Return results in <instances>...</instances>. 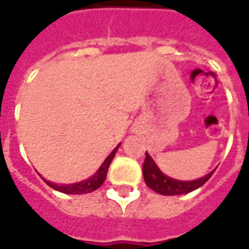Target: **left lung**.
I'll use <instances>...</instances> for the list:
<instances>
[{"label": "left lung", "mask_w": 249, "mask_h": 249, "mask_svg": "<svg viewBox=\"0 0 249 249\" xmlns=\"http://www.w3.org/2000/svg\"><path fill=\"white\" fill-rule=\"evenodd\" d=\"M142 173L145 183L150 187L152 190L161 195H181L187 194L191 191L196 190L198 187L203 186L206 182L209 181L210 177L213 176V171L207 174L203 178L195 179V181H178V179H173L170 177L165 176L158 166L156 162L153 161V158L146 153V157L143 161L142 165Z\"/></svg>", "instance_id": "1"}]
</instances>
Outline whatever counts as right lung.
<instances>
[{
	"instance_id": "1",
	"label": "right lung",
	"mask_w": 249,
	"mask_h": 249,
	"mask_svg": "<svg viewBox=\"0 0 249 249\" xmlns=\"http://www.w3.org/2000/svg\"><path fill=\"white\" fill-rule=\"evenodd\" d=\"M119 146H116V148L113 149V152L110 153L109 156L106 158V161L103 162V165H101L100 169L95 173V176H92L91 178H88L86 181L78 182V183H71V185H56V183L46 181V179L45 182L50 186V187H53L54 190L64 193V194H88V193H92V191L97 190V189L104 183V181H106L108 167H109L110 162H112V160L115 157V154L116 152H117Z\"/></svg>"
}]
</instances>
